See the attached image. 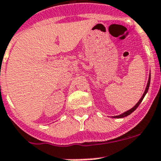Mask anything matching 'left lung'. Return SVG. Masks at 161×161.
Returning a JSON list of instances; mask_svg holds the SVG:
<instances>
[{"label": "left lung", "instance_id": "obj_1", "mask_svg": "<svg viewBox=\"0 0 161 161\" xmlns=\"http://www.w3.org/2000/svg\"><path fill=\"white\" fill-rule=\"evenodd\" d=\"M150 81H151V75H150V77H149V79H148V82H147V85L146 90H145L144 93H143V95H142V97H141L140 100H139V101L138 102V103H137V104H135V105L134 106V107H133L132 108H131V109L128 110V111H126V112H125V113H124V114H121V115L115 116V117H115V118H121V117H126V116H128V115H130V114H132L133 112L135 111V110L137 108L139 107V104H140V103H141V102H142V100H143V98H144L145 95H146V94H147V92L148 88H149V86H150Z\"/></svg>", "mask_w": 161, "mask_h": 161}]
</instances>
